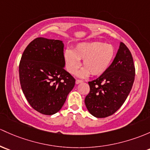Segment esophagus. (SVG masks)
I'll return each mask as SVG.
<instances>
[{"mask_svg":"<svg viewBox=\"0 0 150 150\" xmlns=\"http://www.w3.org/2000/svg\"><path fill=\"white\" fill-rule=\"evenodd\" d=\"M80 83H83V80H76V81H75V83L76 84H79Z\"/></svg>","mask_w":150,"mask_h":150,"instance_id":"34e87169","label":"esophagus"}]
</instances>
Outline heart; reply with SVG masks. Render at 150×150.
<instances>
[{
	"mask_svg": "<svg viewBox=\"0 0 150 150\" xmlns=\"http://www.w3.org/2000/svg\"><path fill=\"white\" fill-rule=\"evenodd\" d=\"M115 55L113 45L102 42H82L74 47L73 50H66L64 59L66 69L75 74L80 67L83 59V69L78 76L86 78L90 74L100 75L104 73L112 62Z\"/></svg>",
	"mask_w": 150,
	"mask_h": 150,
	"instance_id": "b5f03b06",
	"label": "heart"
}]
</instances>
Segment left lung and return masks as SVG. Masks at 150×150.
<instances>
[{
  "mask_svg": "<svg viewBox=\"0 0 150 150\" xmlns=\"http://www.w3.org/2000/svg\"><path fill=\"white\" fill-rule=\"evenodd\" d=\"M135 67L128 47L121 42L113 62L97 79L88 82L86 108L96 118L109 116L119 109L132 90Z\"/></svg>",
  "mask_w": 150,
  "mask_h": 150,
  "instance_id": "obj_1",
  "label": "left lung"
}]
</instances>
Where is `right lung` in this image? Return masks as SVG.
Returning a JSON list of instances; mask_svg holds the SVG:
<instances>
[{"instance_id":"right-lung-1","label":"right lung","mask_w":150,"mask_h":150,"mask_svg":"<svg viewBox=\"0 0 150 150\" xmlns=\"http://www.w3.org/2000/svg\"><path fill=\"white\" fill-rule=\"evenodd\" d=\"M62 41L39 37L26 47L19 64V80L34 110L52 115L62 108L75 80L64 69Z\"/></svg>"}]
</instances>
